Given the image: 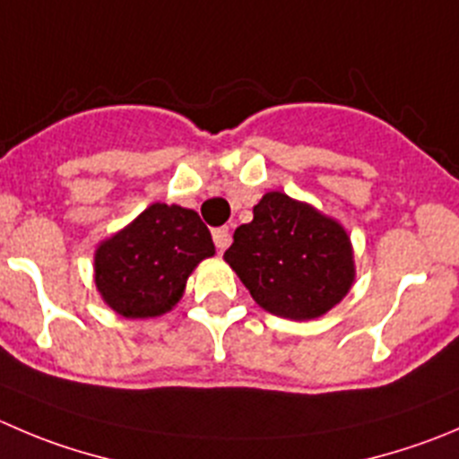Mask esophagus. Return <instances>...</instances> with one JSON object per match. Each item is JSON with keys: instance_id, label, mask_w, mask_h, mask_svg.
Returning <instances> with one entry per match:
<instances>
[{"instance_id": "obj_1", "label": "esophagus", "mask_w": 459, "mask_h": 459, "mask_svg": "<svg viewBox=\"0 0 459 459\" xmlns=\"http://www.w3.org/2000/svg\"><path fill=\"white\" fill-rule=\"evenodd\" d=\"M230 241H232V234H230V227H218V230H213V243H216L218 252L227 250V246H230Z\"/></svg>"}]
</instances>
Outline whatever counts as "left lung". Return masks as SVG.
Here are the masks:
<instances>
[{"label":"left lung","mask_w":459,"mask_h":459,"mask_svg":"<svg viewBox=\"0 0 459 459\" xmlns=\"http://www.w3.org/2000/svg\"><path fill=\"white\" fill-rule=\"evenodd\" d=\"M222 259L264 311L286 320L322 317L356 281L347 230L281 191L255 204V218L237 227Z\"/></svg>","instance_id":"8db88e82"}]
</instances>
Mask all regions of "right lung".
Here are the masks:
<instances>
[{"label": "right lung", "mask_w": 459, "mask_h": 459, "mask_svg": "<svg viewBox=\"0 0 459 459\" xmlns=\"http://www.w3.org/2000/svg\"><path fill=\"white\" fill-rule=\"evenodd\" d=\"M213 255L212 234L194 209L152 203L96 246V290L117 316L160 317L180 302L200 261Z\"/></svg>", "instance_id": "1"}]
</instances>
